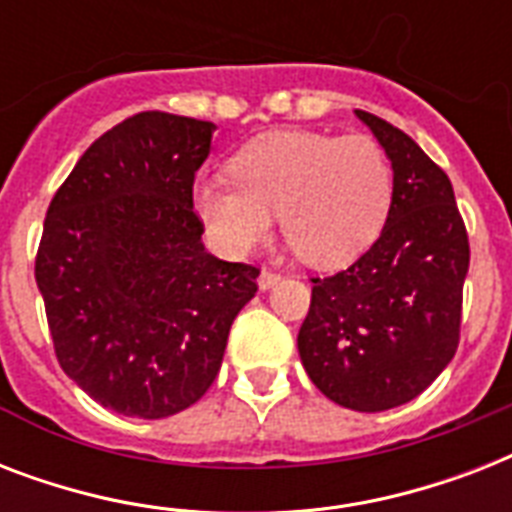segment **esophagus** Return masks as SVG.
I'll use <instances>...</instances> for the list:
<instances>
[{
	"label": "esophagus",
	"mask_w": 512,
	"mask_h": 512,
	"mask_svg": "<svg viewBox=\"0 0 512 512\" xmlns=\"http://www.w3.org/2000/svg\"><path fill=\"white\" fill-rule=\"evenodd\" d=\"M279 281H281L279 273H273V271H268V268H265V271L260 273V279H257V284H260V289H271V287H276Z\"/></svg>",
	"instance_id": "esophagus-1"
}]
</instances>
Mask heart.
Here are the masks:
<instances>
[{
	"label": "heart",
	"instance_id": "b5f03b06",
	"mask_svg": "<svg viewBox=\"0 0 512 512\" xmlns=\"http://www.w3.org/2000/svg\"><path fill=\"white\" fill-rule=\"evenodd\" d=\"M236 183H199L193 209L225 255L244 257L271 236L313 268L356 260L380 233L393 193L388 156L372 138L268 132L231 159Z\"/></svg>",
	"mask_w": 512,
	"mask_h": 512
}]
</instances>
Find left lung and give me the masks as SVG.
<instances>
[{
    "mask_svg": "<svg viewBox=\"0 0 512 512\" xmlns=\"http://www.w3.org/2000/svg\"><path fill=\"white\" fill-rule=\"evenodd\" d=\"M356 116L393 167L388 220L350 268L311 279L297 350L329 401L385 412L420 396L457 353L470 244L446 172L398 127Z\"/></svg>",
    "mask_w": 512,
    "mask_h": 512,
    "instance_id": "8db88e82",
    "label": "left lung"
}]
</instances>
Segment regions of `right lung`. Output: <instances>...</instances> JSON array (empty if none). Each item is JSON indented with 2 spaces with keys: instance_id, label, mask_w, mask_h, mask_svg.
Wrapping results in <instances>:
<instances>
[{
  "instance_id": "1",
  "label": "right lung",
  "mask_w": 512,
  "mask_h": 512,
  "mask_svg": "<svg viewBox=\"0 0 512 512\" xmlns=\"http://www.w3.org/2000/svg\"><path fill=\"white\" fill-rule=\"evenodd\" d=\"M215 130L164 111L124 119L84 151L44 217L34 276L55 356L124 417L196 404L257 292L260 268L209 255L193 212Z\"/></svg>"
}]
</instances>
